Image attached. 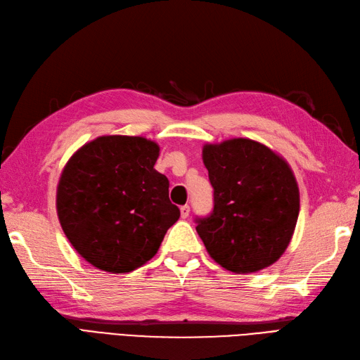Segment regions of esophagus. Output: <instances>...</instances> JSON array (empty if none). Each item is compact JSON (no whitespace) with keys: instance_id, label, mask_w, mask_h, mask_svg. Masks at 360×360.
Segmentation results:
<instances>
[{"instance_id":"esophagus-1","label":"esophagus","mask_w":360,"mask_h":360,"mask_svg":"<svg viewBox=\"0 0 360 360\" xmlns=\"http://www.w3.org/2000/svg\"><path fill=\"white\" fill-rule=\"evenodd\" d=\"M190 214V207L188 205H182L181 207V217L182 219H187Z\"/></svg>"}]
</instances>
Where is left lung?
I'll return each mask as SVG.
<instances>
[{"label":"left lung","mask_w":360,"mask_h":360,"mask_svg":"<svg viewBox=\"0 0 360 360\" xmlns=\"http://www.w3.org/2000/svg\"><path fill=\"white\" fill-rule=\"evenodd\" d=\"M202 160L213 187V211L195 222L208 254L237 274L268 268L288 248L300 213L288 162L248 138L207 144Z\"/></svg>","instance_id":"obj_1"}]
</instances>
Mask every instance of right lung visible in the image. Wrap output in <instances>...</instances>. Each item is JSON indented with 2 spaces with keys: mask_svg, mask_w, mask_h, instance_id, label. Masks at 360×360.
<instances>
[{
  "mask_svg": "<svg viewBox=\"0 0 360 360\" xmlns=\"http://www.w3.org/2000/svg\"><path fill=\"white\" fill-rule=\"evenodd\" d=\"M158 156V144L143 136L108 135L67 162L58 216L70 243L96 268L112 274L140 268L179 219L169 179L153 169Z\"/></svg>",
  "mask_w": 360,
  "mask_h": 360,
  "instance_id": "add662e5",
  "label": "right lung"
}]
</instances>
